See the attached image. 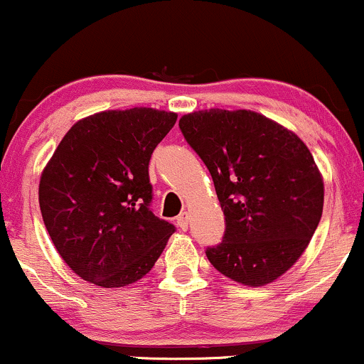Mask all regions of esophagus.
Masks as SVG:
<instances>
[{"instance_id":"1","label":"esophagus","mask_w":364,"mask_h":364,"mask_svg":"<svg viewBox=\"0 0 364 364\" xmlns=\"http://www.w3.org/2000/svg\"><path fill=\"white\" fill-rule=\"evenodd\" d=\"M176 223H178V228L179 229L186 231V229H188V214H186V212H181V214L178 215Z\"/></svg>"}]
</instances>
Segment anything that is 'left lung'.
<instances>
[{
  "label": "left lung",
  "mask_w": 364,
  "mask_h": 364,
  "mask_svg": "<svg viewBox=\"0 0 364 364\" xmlns=\"http://www.w3.org/2000/svg\"><path fill=\"white\" fill-rule=\"evenodd\" d=\"M179 129L214 179L225 231L208 262L232 281L263 286L301 257L323 210V181L294 133L253 111L208 109Z\"/></svg>",
  "instance_id": "obj_1"
}]
</instances>
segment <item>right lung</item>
Here are the masks:
<instances>
[{
	"label": "right lung",
	"mask_w": 364,
	"mask_h": 364,
	"mask_svg": "<svg viewBox=\"0 0 364 364\" xmlns=\"http://www.w3.org/2000/svg\"><path fill=\"white\" fill-rule=\"evenodd\" d=\"M176 118L152 107L97 112L54 150L41 176V212L58 253L83 281L136 282L176 231L154 215L149 178L154 149Z\"/></svg>",
	"instance_id": "obj_1"
}]
</instances>
